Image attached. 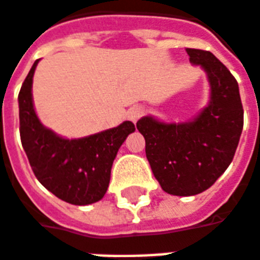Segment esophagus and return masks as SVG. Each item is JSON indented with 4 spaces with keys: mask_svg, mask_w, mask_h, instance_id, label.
<instances>
[{
    "mask_svg": "<svg viewBox=\"0 0 260 260\" xmlns=\"http://www.w3.org/2000/svg\"><path fill=\"white\" fill-rule=\"evenodd\" d=\"M142 114H144V109L141 108V107H133V108H130V111H128V119L132 120V122H137L138 119L141 118Z\"/></svg>",
    "mask_w": 260,
    "mask_h": 260,
    "instance_id": "obj_1",
    "label": "esophagus"
}]
</instances>
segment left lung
<instances>
[{
    "instance_id": "1",
    "label": "left lung",
    "mask_w": 260,
    "mask_h": 260,
    "mask_svg": "<svg viewBox=\"0 0 260 260\" xmlns=\"http://www.w3.org/2000/svg\"><path fill=\"white\" fill-rule=\"evenodd\" d=\"M186 53L208 75V107L193 122L161 123L151 116L137 122L152 173L161 189L175 196L204 192L225 173L244 124L239 83L232 72L208 50L186 48Z\"/></svg>"
}]
</instances>
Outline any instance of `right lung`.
Listing matches in <instances>:
<instances>
[{
    "label": "right lung",
    "instance_id": "obj_1",
    "mask_svg": "<svg viewBox=\"0 0 260 260\" xmlns=\"http://www.w3.org/2000/svg\"><path fill=\"white\" fill-rule=\"evenodd\" d=\"M38 60L19 93L20 140L35 177L49 192L75 206H87L104 197L119 148L132 122L79 140H66L45 128L35 115L31 86Z\"/></svg>",
    "mask_w": 260,
    "mask_h": 260
}]
</instances>
